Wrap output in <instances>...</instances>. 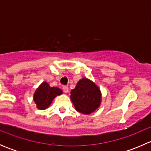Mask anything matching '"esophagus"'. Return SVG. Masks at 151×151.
<instances>
[{
	"instance_id": "esophagus-1",
	"label": "esophagus",
	"mask_w": 151,
	"mask_h": 151,
	"mask_svg": "<svg viewBox=\"0 0 151 151\" xmlns=\"http://www.w3.org/2000/svg\"><path fill=\"white\" fill-rule=\"evenodd\" d=\"M63 92L64 93H68V86H63Z\"/></svg>"
}]
</instances>
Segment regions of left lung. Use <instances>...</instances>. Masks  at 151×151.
Here are the masks:
<instances>
[{"label": "left lung", "mask_w": 151, "mask_h": 151, "mask_svg": "<svg viewBox=\"0 0 151 151\" xmlns=\"http://www.w3.org/2000/svg\"><path fill=\"white\" fill-rule=\"evenodd\" d=\"M76 110L89 115L99 107L101 93L99 88L89 79L83 78L71 90L70 96Z\"/></svg>", "instance_id": "obj_1"}]
</instances>
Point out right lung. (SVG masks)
I'll use <instances>...</instances> for the list:
<instances>
[{
    "label": "right lung",
    "instance_id": "1",
    "mask_svg": "<svg viewBox=\"0 0 151 151\" xmlns=\"http://www.w3.org/2000/svg\"><path fill=\"white\" fill-rule=\"evenodd\" d=\"M63 91L57 87H50L47 82H43L36 90L33 101L39 109H46L57 96L61 95Z\"/></svg>",
    "mask_w": 151,
    "mask_h": 151
}]
</instances>
